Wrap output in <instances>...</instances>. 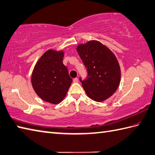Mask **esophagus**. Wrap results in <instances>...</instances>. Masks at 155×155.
Returning <instances> with one entry per match:
<instances>
[{
	"instance_id": "obj_1",
	"label": "esophagus",
	"mask_w": 155,
	"mask_h": 155,
	"mask_svg": "<svg viewBox=\"0 0 155 155\" xmlns=\"http://www.w3.org/2000/svg\"><path fill=\"white\" fill-rule=\"evenodd\" d=\"M74 83H78V78H75L74 79Z\"/></svg>"
}]
</instances>
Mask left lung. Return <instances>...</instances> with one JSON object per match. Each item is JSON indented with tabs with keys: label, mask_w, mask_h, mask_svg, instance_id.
<instances>
[{
	"label": "left lung",
	"mask_w": 155,
	"mask_h": 155,
	"mask_svg": "<svg viewBox=\"0 0 155 155\" xmlns=\"http://www.w3.org/2000/svg\"><path fill=\"white\" fill-rule=\"evenodd\" d=\"M78 53L87 69L86 79L80 81L88 97L101 102L117 89L121 70L115 56L98 41H89L77 48Z\"/></svg>",
	"instance_id": "obj_1"
}]
</instances>
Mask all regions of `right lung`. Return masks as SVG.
<instances>
[{"mask_svg":"<svg viewBox=\"0 0 155 155\" xmlns=\"http://www.w3.org/2000/svg\"><path fill=\"white\" fill-rule=\"evenodd\" d=\"M64 52L47 51L38 61L32 75V85L44 101L58 104L66 96L72 79L63 64Z\"/></svg>","mask_w":155,"mask_h":155,"instance_id":"right-lung-1","label":"right lung"}]
</instances>
